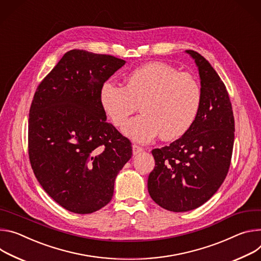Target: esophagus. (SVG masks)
Listing matches in <instances>:
<instances>
[{"label": "esophagus", "mask_w": 261, "mask_h": 261, "mask_svg": "<svg viewBox=\"0 0 261 261\" xmlns=\"http://www.w3.org/2000/svg\"><path fill=\"white\" fill-rule=\"evenodd\" d=\"M143 151V148L142 147H140V146H138V145H133V154L134 155H137V154H139V153H141Z\"/></svg>", "instance_id": "34e87169"}]
</instances>
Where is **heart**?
Wrapping results in <instances>:
<instances>
[{
  "mask_svg": "<svg viewBox=\"0 0 261 261\" xmlns=\"http://www.w3.org/2000/svg\"><path fill=\"white\" fill-rule=\"evenodd\" d=\"M99 103L116 127L123 126L140 106L142 115L122 129L128 139L148 143L161 135L170 141L182 137L193 126L201 105V88L192 74L153 61L130 70L124 87L111 81L102 83Z\"/></svg>",
  "mask_w": 261,
  "mask_h": 261,
  "instance_id": "heart-1",
  "label": "heart"
}]
</instances>
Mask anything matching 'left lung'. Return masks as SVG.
<instances>
[{
  "mask_svg": "<svg viewBox=\"0 0 261 261\" xmlns=\"http://www.w3.org/2000/svg\"><path fill=\"white\" fill-rule=\"evenodd\" d=\"M186 53L200 77L198 116L187 134L151 151L155 167L147 182L155 203L174 213L195 210L214 196L228 173L234 142V117L224 83L204 57Z\"/></svg>",
  "mask_w": 261,
  "mask_h": 261,
  "instance_id": "obj_1",
  "label": "left lung"
}]
</instances>
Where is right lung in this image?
<instances>
[{"mask_svg":"<svg viewBox=\"0 0 261 261\" xmlns=\"http://www.w3.org/2000/svg\"><path fill=\"white\" fill-rule=\"evenodd\" d=\"M125 61L83 49L67 51L43 79L29 114V158L58 204L94 213L111 201L132 143L108 123L99 89Z\"/></svg>","mask_w":261,"mask_h":261,"instance_id":"1","label":"right lung"}]
</instances>
